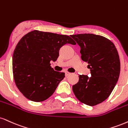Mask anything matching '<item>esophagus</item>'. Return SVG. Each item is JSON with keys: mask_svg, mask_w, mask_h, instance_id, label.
<instances>
[{"mask_svg": "<svg viewBox=\"0 0 128 128\" xmlns=\"http://www.w3.org/2000/svg\"><path fill=\"white\" fill-rule=\"evenodd\" d=\"M65 74H66V76H68L70 74H71V73H69V72H65Z\"/></svg>", "mask_w": 128, "mask_h": 128, "instance_id": "34e87169", "label": "esophagus"}]
</instances>
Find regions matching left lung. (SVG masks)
I'll list each match as a JSON object with an SVG mask.
<instances>
[{
  "mask_svg": "<svg viewBox=\"0 0 128 128\" xmlns=\"http://www.w3.org/2000/svg\"><path fill=\"white\" fill-rule=\"evenodd\" d=\"M80 47L81 58L88 64L91 76L79 75L72 89L81 102L94 106L110 96L118 80L120 70L119 56L112 41L100 35H71Z\"/></svg>",
  "mask_w": 128,
  "mask_h": 128,
  "instance_id": "1",
  "label": "left lung"
}]
</instances>
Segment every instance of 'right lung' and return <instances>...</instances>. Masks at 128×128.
<instances>
[{
	"label": "right lung",
	"mask_w": 128,
	"mask_h": 128,
	"mask_svg": "<svg viewBox=\"0 0 128 128\" xmlns=\"http://www.w3.org/2000/svg\"><path fill=\"white\" fill-rule=\"evenodd\" d=\"M66 44H76L70 36L34 30L20 39L12 56L14 79L20 91L27 99L41 102L53 94L65 73L54 71L55 61Z\"/></svg>",
	"instance_id": "right-lung-1"
}]
</instances>
